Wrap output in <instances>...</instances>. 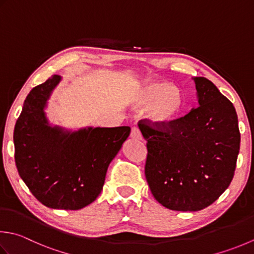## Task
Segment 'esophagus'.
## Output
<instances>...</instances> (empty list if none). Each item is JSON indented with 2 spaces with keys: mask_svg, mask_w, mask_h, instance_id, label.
I'll list each match as a JSON object with an SVG mask.
<instances>
[{
  "mask_svg": "<svg viewBox=\"0 0 254 254\" xmlns=\"http://www.w3.org/2000/svg\"><path fill=\"white\" fill-rule=\"evenodd\" d=\"M131 137L135 138V140H142V133L141 130L137 127H133L131 130Z\"/></svg>",
  "mask_w": 254,
  "mask_h": 254,
  "instance_id": "34e87169",
  "label": "esophagus"
}]
</instances>
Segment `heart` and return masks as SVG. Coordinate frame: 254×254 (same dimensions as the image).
<instances>
[{
  "label": "heart",
  "mask_w": 254,
  "mask_h": 254,
  "mask_svg": "<svg viewBox=\"0 0 254 254\" xmlns=\"http://www.w3.org/2000/svg\"><path fill=\"white\" fill-rule=\"evenodd\" d=\"M134 106L147 108L148 118L160 126H166L180 118L185 99L183 92L172 83L152 81L143 84L133 94Z\"/></svg>",
  "instance_id": "obj_1"
}]
</instances>
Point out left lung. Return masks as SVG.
I'll return each mask as SVG.
<instances>
[{
  "mask_svg": "<svg viewBox=\"0 0 254 254\" xmlns=\"http://www.w3.org/2000/svg\"><path fill=\"white\" fill-rule=\"evenodd\" d=\"M199 107L160 126L138 122L146 138L145 177L155 199L171 210L198 211L229 187L240 150L232 102L210 80L195 77Z\"/></svg>",
  "mask_w": 254,
  "mask_h": 254,
  "instance_id": "left-lung-1",
  "label": "left lung"
}]
</instances>
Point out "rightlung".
Here are the masks:
<instances>
[{"mask_svg":"<svg viewBox=\"0 0 254 254\" xmlns=\"http://www.w3.org/2000/svg\"><path fill=\"white\" fill-rule=\"evenodd\" d=\"M59 81L54 74L25 99L14 127V157L19 176L39 202L78 210L101 192L109 164L131 127H88L72 133L51 127L44 108Z\"/></svg>","mask_w":254,"mask_h":254,"instance_id":"add662e5","label":"right lung"}]
</instances>
